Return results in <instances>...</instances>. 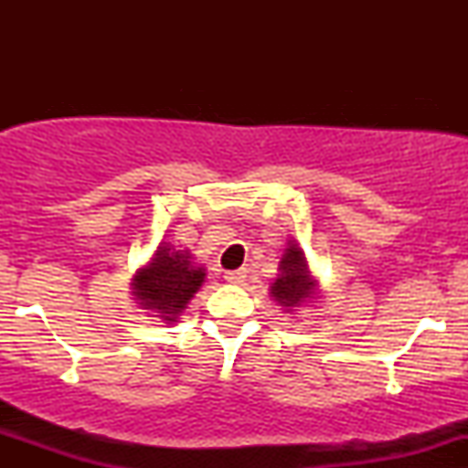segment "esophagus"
Returning <instances> with one entry per match:
<instances>
[{"instance_id":"esophagus-1","label":"esophagus","mask_w":468,"mask_h":468,"mask_svg":"<svg viewBox=\"0 0 468 468\" xmlns=\"http://www.w3.org/2000/svg\"><path fill=\"white\" fill-rule=\"evenodd\" d=\"M224 279H227L229 283H235V286H239V283H244L246 271H244V268H238V271H229L227 275H224Z\"/></svg>"}]
</instances>
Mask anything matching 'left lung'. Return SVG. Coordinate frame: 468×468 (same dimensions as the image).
<instances>
[{
	"mask_svg": "<svg viewBox=\"0 0 468 468\" xmlns=\"http://www.w3.org/2000/svg\"><path fill=\"white\" fill-rule=\"evenodd\" d=\"M271 294L279 305L286 308V313L314 299L316 282L310 275L308 261H305L303 250L299 249L297 241H290L283 252L282 261H279V277L272 282Z\"/></svg>",
	"mask_w": 468,
	"mask_h": 468,
	"instance_id": "left-lung-1",
	"label": "left lung"
}]
</instances>
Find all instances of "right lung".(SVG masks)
<instances>
[{"instance_id": "add662e5", "label": "right lung", "mask_w": 468, "mask_h": 468, "mask_svg": "<svg viewBox=\"0 0 468 468\" xmlns=\"http://www.w3.org/2000/svg\"><path fill=\"white\" fill-rule=\"evenodd\" d=\"M204 277L207 272L196 266L189 250H178L163 241L152 261L133 275L132 294L144 310L158 313L155 316L174 324L200 290Z\"/></svg>"}]
</instances>
